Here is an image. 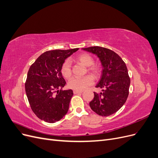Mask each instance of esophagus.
<instances>
[{
	"instance_id": "esophagus-1",
	"label": "esophagus",
	"mask_w": 158,
	"mask_h": 158,
	"mask_svg": "<svg viewBox=\"0 0 158 158\" xmlns=\"http://www.w3.org/2000/svg\"><path fill=\"white\" fill-rule=\"evenodd\" d=\"M74 94H81L82 93V91H78V90H74Z\"/></svg>"
}]
</instances>
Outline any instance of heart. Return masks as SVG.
<instances>
[{"label":"heart","instance_id":"obj_1","mask_svg":"<svg viewBox=\"0 0 158 158\" xmlns=\"http://www.w3.org/2000/svg\"><path fill=\"white\" fill-rule=\"evenodd\" d=\"M76 61L83 64L85 66H88L87 70L95 76L99 74L100 69L99 66L94 64L93 57L89 54L82 53L76 57ZM61 74L65 78H69L72 75V66L69 60H66L62 64L60 67ZM94 83V79L92 76L87 75L84 77H74L72 78L68 82V86L70 89L81 91L88 88Z\"/></svg>","mask_w":158,"mask_h":158}]
</instances>
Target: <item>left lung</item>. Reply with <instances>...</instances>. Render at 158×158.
I'll return each instance as SVG.
<instances>
[{"label": "left lung", "mask_w": 158, "mask_h": 158, "mask_svg": "<svg viewBox=\"0 0 158 158\" xmlns=\"http://www.w3.org/2000/svg\"><path fill=\"white\" fill-rule=\"evenodd\" d=\"M82 49L96 55L103 66L101 79L95 86L102 88V92H94L89 106L99 115H111L121 108L128 96L131 79L125 63L116 52L105 47L94 46Z\"/></svg>", "instance_id": "1"}]
</instances>
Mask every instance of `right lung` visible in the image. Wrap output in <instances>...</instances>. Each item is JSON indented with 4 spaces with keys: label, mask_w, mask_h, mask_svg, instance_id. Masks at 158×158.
<instances>
[{
    "label": "right lung",
    "mask_w": 158,
    "mask_h": 158,
    "mask_svg": "<svg viewBox=\"0 0 158 158\" xmlns=\"http://www.w3.org/2000/svg\"><path fill=\"white\" fill-rule=\"evenodd\" d=\"M78 49L46 51L31 65L25 89L31 110L41 120L53 123L67 113L73 91L59 90L66 84L60 67L65 59Z\"/></svg>",
    "instance_id": "right-lung-1"
}]
</instances>
